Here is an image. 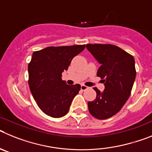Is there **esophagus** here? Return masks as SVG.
Returning <instances> with one entry per match:
<instances>
[{"label":"esophagus","mask_w":152,"mask_h":152,"mask_svg":"<svg viewBox=\"0 0 152 152\" xmlns=\"http://www.w3.org/2000/svg\"><path fill=\"white\" fill-rule=\"evenodd\" d=\"M80 89H81V91H86V90L88 89V87H87V86H85V85H81L80 86Z\"/></svg>","instance_id":"34e87169"}]
</instances>
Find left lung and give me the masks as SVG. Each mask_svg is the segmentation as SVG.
<instances>
[{"instance_id":"left-lung-1","label":"left lung","mask_w":152,"mask_h":152,"mask_svg":"<svg viewBox=\"0 0 152 152\" xmlns=\"http://www.w3.org/2000/svg\"><path fill=\"white\" fill-rule=\"evenodd\" d=\"M86 48L100 64L96 75L105 86L102 92L94 88L96 99L88 102V110L96 119H108L117 113L129 97L136 75L135 59L113 45L88 44Z\"/></svg>"}]
</instances>
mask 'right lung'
<instances>
[{
	"instance_id": "1",
	"label": "right lung",
	"mask_w": 152,
	"mask_h": 152,
	"mask_svg": "<svg viewBox=\"0 0 152 152\" xmlns=\"http://www.w3.org/2000/svg\"><path fill=\"white\" fill-rule=\"evenodd\" d=\"M84 48L85 45L51 46L33 52L28 65L29 89L37 105L48 116H65L80 90V84L68 85L61 74Z\"/></svg>"
}]
</instances>
